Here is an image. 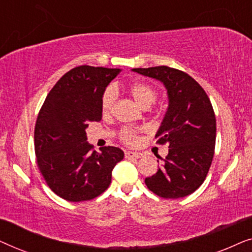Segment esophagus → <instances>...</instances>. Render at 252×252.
Segmentation results:
<instances>
[{"label": "esophagus", "mask_w": 252, "mask_h": 252, "mask_svg": "<svg viewBox=\"0 0 252 252\" xmlns=\"http://www.w3.org/2000/svg\"><path fill=\"white\" fill-rule=\"evenodd\" d=\"M142 156V154L137 153V151H126L125 157L126 158H140Z\"/></svg>", "instance_id": "1"}]
</instances>
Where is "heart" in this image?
Here are the masks:
<instances>
[{
  "instance_id": "b5f03b06",
  "label": "heart",
  "mask_w": 252,
  "mask_h": 252,
  "mask_svg": "<svg viewBox=\"0 0 252 252\" xmlns=\"http://www.w3.org/2000/svg\"><path fill=\"white\" fill-rule=\"evenodd\" d=\"M128 92L132 97L135 99V102L142 108L147 109L151 106L156 101L157 98V91L154 86L144 81H136L133 82L128 87ZM117 99V92L115 87L110 86L104 91L102 95L101 101V108L103 115H109L112 111L113 106H115ZM120 140L124 143L129 144V146H134L137 143V136L136 133L133 129L129 128H123L119 133Z\"/></svg>"
}]
</instances>
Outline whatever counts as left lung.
I'll use <instances>...</instances> for the list:
<instances>
[{
	"label": "left lung",
	"mask_w": 252,
	"mask_h": 252,
	"mask_svg": "<svg viewBox=\"0 0 252 252\" xmlns=\"http://www.w3.org/2000/svg\"><path fill=\"white\" fill-rule=\"evenodd\" d=\"M163 82L168 108L156 134L157 143H168L163 166L146 178L147 187L163 198H180L204 182L216 147V116L209 96L195 79L168 66L133 68Z\"/></svg>",
	"instance_id": "8db88e82"
}]
</instances>
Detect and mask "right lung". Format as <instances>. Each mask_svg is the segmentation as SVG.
I'll use <instances>...</instances> for the list:
<instances>
[{"label": "right lung", "mask_w": 252, "mask_h": 252, "mask_svg": "<svg viewBox=\"0 0 252 252\" xmlns=\"http://www.w3.org/2000/svg\"><path fill=\"white\" fill-rule=\"evenodd\" d=\"M119 68L81 65L66 72L47 95L37 115L34 149L39 170L55 194L70 202L97 197L111 184L124 151L87 142L89 122L102 119L101 101Z\"/></svg>", "instance_id": "obj_1"}]
</instances>
